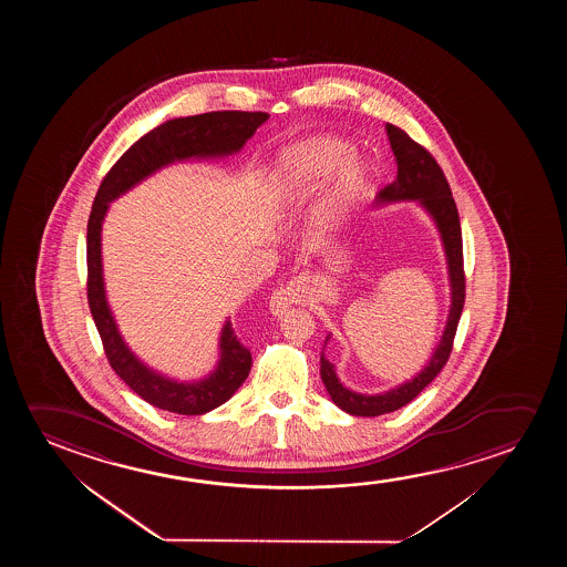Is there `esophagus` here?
I'll use <instances>...</instances> for the list:
<instances>
[{
	"instance_id": "esophagus-1",
	"label": "esophagus",
	"mask_w": 567,
	"mask_h": 567,
	"mask_svg": "<svg viewBox=\"0 0 567 567\" xmlns=\"http://www.w3.org/2000/svg\"><path fill=\"white\" fill-rule=\"evenodd\" d=\"M298 300H300V287L287 285V287L277 288L269 298V310H271L272 316H282Z\"/></svg>"
}]
</instances>
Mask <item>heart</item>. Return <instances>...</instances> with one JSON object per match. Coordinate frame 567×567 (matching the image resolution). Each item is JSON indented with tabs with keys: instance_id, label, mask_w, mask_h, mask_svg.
<instances>
[{
	"instance_id": "obj_1",
	"label": "heart",
	"mask_w": 567,
	"mask_h": 567,
	"mask_svg": "<svg viewBox=\"0 0 567 567\" xmlns=\"http://www.w3.org/2000/svg\"><path fill=\"white\" fill-rule=\"evenodd\" d=\"M352 155L350 143L329 135L300 141L277 156L265 182V194L271 202L302 199L339 167L316 210V225L333 230L365 194L370 182L368 164Z\"/></svg>"
}]
</instances>
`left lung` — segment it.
Wrapping results in <instances>:
<instances>
[{"label": "left lung", "mask_w": 567, "mask_h": 567, "mask_svg": "<svg viewBox=\"0 0 567 567\" xmlns=\"http://www.w3.org/2000/svg\"><path fill=\"white\" fill-rule=\"evenodd\" d=\"M385 130H388L389 143H391L393 155L396 158V179L381 189L375 197V205L416 199L434 217L435 225L442 233L445 256H447V265H450L451 310L442 342L437 344L430 364L414 380L406 381L401 388L391 389L381 395H360L350 389L342 388L341 381L334 375L333 364L326 360L321 352V362H319L321 380L326 383L333 403L352 416H380V414L396 411L404 404L411 403L422 389L430 385L450 360L453 339L457 333L458 319H461V311L465 306L463 236H461L457 205L451 195V187L445 179V174L432 153L416 141L411 140L409 133L393 124L385 125Z\"/></svg>", "instance_id": "8db88e82"}]
</instances>
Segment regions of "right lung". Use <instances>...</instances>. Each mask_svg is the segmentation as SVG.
<instances>
[{
    "mask_svg": "<svg viewBox=\"0 0 567 567\" xmlns=\"http://www.w3.org/2000/svg\"><path fill=\"white\" fill-rule=\"evenodd\" d=\"M269 114L265 112H240L223 110L199 116L178 117L158 125L143 135L137 143L117 158L101 182L94 197L93 210L86 225V300L93 313L94 326L101 334L104 354L112 370L137 393V395L163 411L176 414H205L226 403L236 389L248 378L251 368L249 352L234 333L228 321L220 334V362L217 372L197 383H178L148 370L133 357L117 333L116 323L109 310L104 282H102L101 226L109 203L124 194L137 182L161 166L184 161L192 156L230 155L256 133Z\"/></svg>",
    "mask_w": 567,
    "mask_h": 567,
    "instance_id": "obj_1",
    "label": "right lung"
}]
</instances>
